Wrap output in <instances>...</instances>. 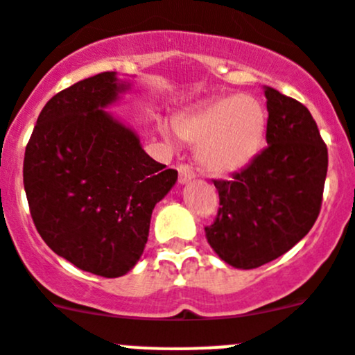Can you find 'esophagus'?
Instances as JSON below:
<instances>
[{
    "mask_svg": "<svg viewBox=\"0 0 355 355\" xmlns=\"http://www.w3.org/2000/svg\"><path fill=\"white\" fill-rule=\"evenodd\" d=\"M191 178H194L193 168L187 166V164H180V166H178V182H180V184H185V182H189Z\"/></svg>",
    "mask_w": 355,
    "mask_h": 355,
    "instance_id": "34e87169",
    "label": "esophagus"
}]
</instances>
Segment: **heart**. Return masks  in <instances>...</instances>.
I'll list each match as a JSON object with an SVG mask.
<instances>
[{
	"label": "heart",
	"instance_id": "1",
	"mask_svg": "<svg viewBox=\"0 0 355 355\" xmlns=\"http://www.w3.org/2000/svg\"><path fill=\"white\" fill-rule=\"evenodd\" d=\"M266 108L254 96H220L180 115L175 131L198 144V159L211 173H233L259 154L266 132Z\"/></svg>",
	"mask_w": 355,
	"mask_h": 355
}]
</instances>
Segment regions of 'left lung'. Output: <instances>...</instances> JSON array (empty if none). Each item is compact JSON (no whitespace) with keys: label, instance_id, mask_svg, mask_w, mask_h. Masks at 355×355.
I'll list each match as a JSON object with an SVG mask.
<instances>
[{"label":"left lung","instance_id":"obj_1","mask_svg":"<svg viewBox=\"0 0 355 355\" xmlns=\"http://www.w3.org/2000/svg\"><path fill=\"white\" fill-rule=\"evenodd\" d=\"M266 141L243 170L214 180L217 217L205 227L217 256L241 270L284 256L312 230L322 207L327 147L304 105L264 91Z\"/></svg>","mask_w":355,"mask_h":355}]
</instances>
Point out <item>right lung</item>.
<instances>
[{
	"label": "right lung",
	"mask_w": 355,
	"mask_h": 355,
	"mask_svg": "<svg viewBox=\"0 0 355 355\" xmlns=\"http://www.w3.org/2000/svg\"><path fill=\"white\" fill-rule=\"evenodd\" d=\"M124 89L114 71H103L49 99L22 168L43 241L80 270L107 278L138 263L152 210L178 177L103 110Z\"/></svg>",
	"instance_id": "right-lung-1"
}]
</instances>
